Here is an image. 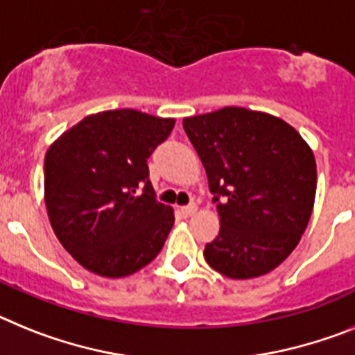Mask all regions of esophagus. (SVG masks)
<instances>
[{"label":"esophagus","instance_id":"1","mask_svg":"<svg viewBox=\"0 0 355 355\" xmlns=\"http://www.w3.org/2000/svg\"><path fill=\"white\" fill-rule=\"evenodd\" d=\"M180 212H182V216H186V218H189V216H193L196 212V205H195V203L184 205V207H180Z\"/></svg>","mask_w":355,"mask_h":355}]
</instances>
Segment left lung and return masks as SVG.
<instances>
[{
  "label": "left lung",
  "instance_id": "obj_1",
  "mask_svg": "<svg viewBox=\"0 0 355 355\" xmlns=\"http://www.w3.org/2000/svg\"><path fill=\"white\" fill-rule=\"evenodd\" d=\"M207 171L221 229L203 257L229 279L275 270L300 241L316 195V162L293 126L264 112L225 107L184 119Z\"/></svg>",
  "mask_w": 355,
  "mask_h": 355
}]
</instances>
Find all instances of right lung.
<instances>
[{
    "mask_svg": "<svg viewBox=\"0 0 355 355\" xmlns=\"http://www.w3.org/2000/svg\"><path fill=\"white\" fill-rule=\"evenodd\" d=\"M175 119L121 109L64 132L44 159V198L58 241L85 270L132 275L159 255L175 223L157 202L148 157Z\"/></svg>",
    "mask_w": 355,
    "mask_h": 355,
    "instance_id": "1",
    "label": "right lung"
}]
</instances>
